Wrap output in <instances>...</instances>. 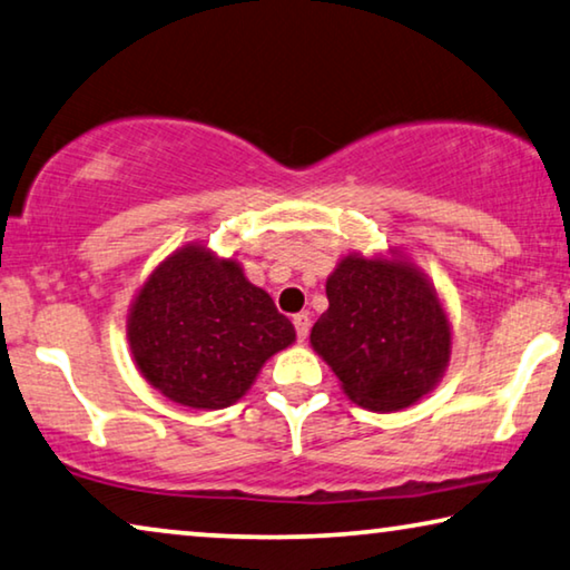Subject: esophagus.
Segmentation results:
<instances>
[{"label":"esophagus","mask_w":570,"mask_h":570,"mask_svg":"<svg viewBox=\"0 0 570 570\" xmlns=\"http://www.w3.org/2000/svg\"><path fill=\"white\" fill-rule=\"evenodd\" d=\"M292 322H294L296 337H299V343H304V340H307V335H309V314H304V312L294 314Z\"/></svg>","instance_id":"34e87169"}]
</instances>
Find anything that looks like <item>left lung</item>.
<instances>
[{
    "mask_svg": "<svg viewBox=\"0 0 570 570\" xmlns=\"http://www.w3.org/2000/svg\"><path fill=\"white\" fill-rule=\"evenodd\" d=\"M325 288L330 307L309 343L355 404L404 410L438 384L450 361V322L414 263L347 256Z\"/></svg>",
    "mask_w": 570,
    "mask_h": 570,
    "instance_id": "1",
    "label": "left lung"
}]
</instances>
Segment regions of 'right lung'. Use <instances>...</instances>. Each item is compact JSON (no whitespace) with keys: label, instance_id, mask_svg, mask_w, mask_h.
<instances>
[{"label":"right lung","instance_id":"obj_1","mask_svg":"<svg viewBox=\"0 0 570 570\" xmlns=\"http://www.w3.org/2000/svg\"><path fill=\"white\" fill-rule=\"evenodd\" d=\"M288 322L240 263L184 245L148 276L127 317L142 376L191 410H223L248 392L271 355L294 343Z\"/></svg>","mask_w":570,"mask_h":570}]
</instances>
